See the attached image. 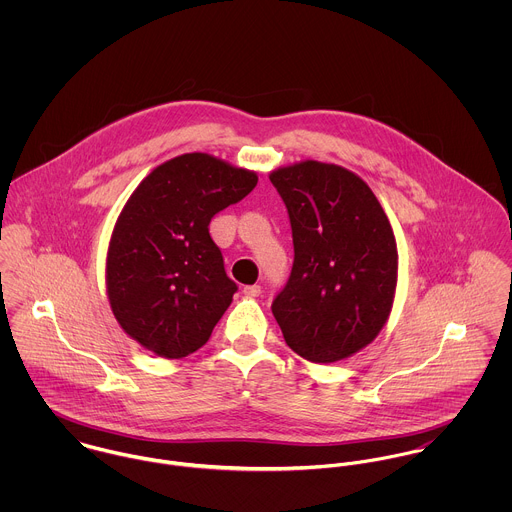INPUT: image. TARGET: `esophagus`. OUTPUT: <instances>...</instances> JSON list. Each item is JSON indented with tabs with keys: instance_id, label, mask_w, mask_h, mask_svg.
<instances>
[{
	"instance_id": "34e87169",
	"label": "esophagus",
	"mask_w": 512,
	"mask_h": 512,
	"mask_svg": "<svg viewBox=\"0 0 512 512\" xmlns=\"http://www.w3.org/2000/svg\"><path fill=\"white\" fill-rule=\"evenodd\" d=\"M244 293H246L248 297H258V295L262 293V288H260V286H256V284H254V286H246V288H244Z\"/></svg>"
}]
</instances>
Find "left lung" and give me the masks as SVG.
Here are the masks:
<instances>
[{
    "instance_id": "left-lung-1",
    "label": "left lung",
    "mask_w": 512,
    "mask_h": 512,
    "mask_svg": "<svg viewBox=\"0 0 512 512\" xmlns=\"http://www.w3.org/2000/svg\"><path fill=\"white\" fill-rule=\"evenodd\" d=\"M292 224L293 266L272 313L293 353L335 363L384 327L398 252L388 217L355 173L319 161L270 175Z\"/></svg>"
}]
</instances>
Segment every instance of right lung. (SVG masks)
Segmentation results:
<instances>
[{"instance_id":"obj_1","label":"right lung","mask_w":512,"mask_h":512,"mask_svg":"<svg viewBox=\"0 0 512 512\" xmlns=\"http://www.w3.org/2000/svg\"><path fill=\"white\" fill-rule=\"evenodd\" d=\"M256 173L207 153L155 167L112 232L106 288L120 327L163 359L201 349L238 286L226 276L211 219L242 201Z\"/></svg>"}]
</instances>
